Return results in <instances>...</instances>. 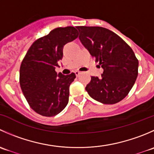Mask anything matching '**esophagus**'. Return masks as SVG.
<instances>
[{
	"instance_id": "1",
	"label": "esophagus",
	"mask_w": 154,
	"mask_h": 154,
	"mask_svg": "<svg viewBox=\"0 0 154 154\" xmlns=\"http://www.w3.org/2000/svg\"><path fill=\"white\" fill-rule=\"evenodd\" d=\"M80 71H75V74H76V76H77V77H78V76L80 75Z\"/></svg>"
}]
</instances>
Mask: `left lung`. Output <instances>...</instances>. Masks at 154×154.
I'll list each match as a JSON object with an SVG mask.
<instances>
[{"label":"left lung","instance_id":"1","mask_svg":"<svg viewBox=\"0 0 154 154\" xmlns=\"http://www.w3.org/2000/svg\"><path fill=\"white\" fill-rule=\"evenodd\" d=\"M80 40L103 68L101 77H91L86 90L104 104H115L128 94L138 76L139 60L119 35L101 27L77 26Z\"/></svg>","mask_w":154,"mask_h":154}]
</instances>
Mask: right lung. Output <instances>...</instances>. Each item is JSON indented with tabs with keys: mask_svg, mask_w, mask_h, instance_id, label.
I'll list each match as a JSON object with an SVG mask.
<instances>
[{
	"mask_svg": "<svg viewBox=\"0 0 154 154\" xmlns=\"http://www.w3.org/2000/svg\"><path fill=\"white\" fill-rule=\"evenodd\" d=\"M78 37L74 27H57L35 40L21 62L19 83L29 106L46 117L59 114L67 106L69 86L74 73L63 75L55 71L63 47Z\"/></svg>",
	"mask_w": 154,
	"mask_h": 154,
	"instance_id": "obj_1",
	"label": "right lung"
}]
</instances>
